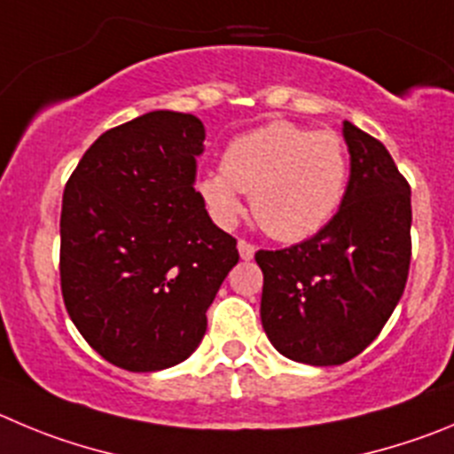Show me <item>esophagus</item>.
<instances>
[{"label":"esophagus","instance_id":"34e87169","mask_svg":"<svg viewBox=\"0 0 454 454\" xmlns=\"http://www.w3.org/2000/svg\"><path fill=\"white\" fill-rule=\"evenodd\" d=\"M237 248H239L241 260H253V255H255V244H251L247 239L237 241Z\"/></svg>","mask_w":454,"mask_h":454}]
</instances>
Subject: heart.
Listing matches in <instances>:
<instances>
[{"label": "heart", "instance_id": "1", "mask_svg": "<svg viewBox=\"0 0 454 454\" xmlns=\"http://www.w3.org/2000/svg\"><path fill=\"white\" fill-rule=\"evenodd\" d=\"M349 156L336 131L273 121L228 143L222 168L199 181L219 223H232L251 194L257 223L279 241H302L323 231L347 192Z\"/></svg>", "mask_w": 454, "mask_h": 454}]
</instances>
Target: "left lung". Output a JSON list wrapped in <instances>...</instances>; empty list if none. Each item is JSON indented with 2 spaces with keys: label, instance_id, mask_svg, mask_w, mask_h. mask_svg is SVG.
Returning <instances> with one entry per match:
<instances>
[{
  "label": "left lung",
  "instance_id": "left-lung-1",
  "mask_svg": "<svg viewBox=\"0 0 454 454\" xmlns=\"http://www.w3.org/2000/svg\"><path fill=\"white\" fill-rule=\"evenodd\" d=\"M351 156L345 199L320 232L257 251L264 273L262 327L279 354L342 365L374 342L408 282L410 184L380 141L342 122Z\"/></svg>",
  "mask_w": 454,
  "mask_h": 454
}]
</instances>
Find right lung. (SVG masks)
<instances>
[{
	"mask_svg": "<svg viewBox=\"0 0 454 454\" xmlns=\"http://www.w3.org/2000/svg\"><path fill=\"white\" fill-rule=\"evenodd\" d=\"M203 138L192 114L150 112L96 138L65 185V307L84 340L127 372L185 361L239 260L192 188Z\"/></svg>",
	"mask_w": 454,
	"mask_h": 454,
	"instance_id": "right-lung-1",
	"label": "right lung"
}]
</instances>
